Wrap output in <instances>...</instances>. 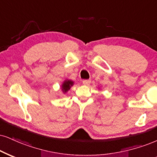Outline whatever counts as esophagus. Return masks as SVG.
Wrapping results in <instances>:
<instances>
[{
  "mask_svg": "<svg viewBox=\"0 0 157 157\" xmlns=\"http://www.w3.org/2000/svg\"><path fill=\"white\" fill-rule=\"evenodd\" d=\"M83 84L84 85H89L91 83L90 79H85V80H83Z\"/></svg>",
  "mask_w": 157,
  "mask_h": 157,
  "instance_id": "1",
  "label": "esophagus"
}]
</instances>
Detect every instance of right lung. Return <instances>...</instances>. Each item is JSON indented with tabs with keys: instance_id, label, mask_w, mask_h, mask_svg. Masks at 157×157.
Segmentation results:
<instances>
[{
	"instance_id": "add662e5",
	"label": "right lung",
	"mask_w": 157,
	"mask_h": 157,
	"mask_svg": "<svg viewBox=\"0 0 157 157\" xmlns=\"http://www.w3.org/2000/svg\"><path fill=\"white\" fill-rule=\"evenodd\" d=\"M73 82H72V81L65 80L63 84V85H62V90H63L64 93L67 92V91L70 90V88L73 86Z\"/></svg>"
}]
</instances>
